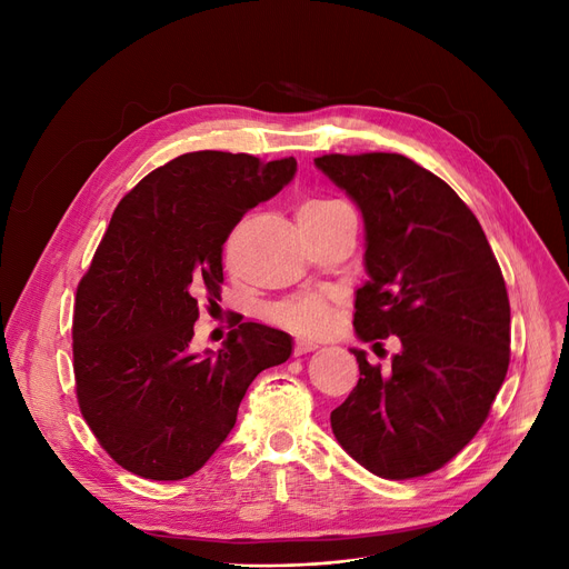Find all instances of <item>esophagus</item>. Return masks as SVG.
Listing matches in <instances>:
<instances>
[{
  "label": "esophagus",
  "instance_id": "1",
  "mask_svg": "<svg viewBox=\"0 0 569 569\" xmlns=\"http://www.w3.org/2000/svg\"><path fill=\"white\" fill-rule=\"evenodd\" d=\"M316 348H318V343L311 341V339H297L295 341V355H307V352H311Z\"/></svg>",
  "mask_w": 569,
  "mask_h": 569
}]
</instances>
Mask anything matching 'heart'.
Listing matches in <instances>:
<instances>
[{
  "label": "heart",
  "mask_w": 569,
  "mask_h": 569,
  "mask_svg": "<svg viewBox=\"0 0 569 569\" xmlns=\"http://www.w3.org/2000/svg\"><path fill=\"white\" fill-rule=\"evenodd\" d=\"M339 204L337 200H309L302 209V214H316V212H325ZM272 320H277L283 327H290L295 332H305V335H318L322 330H327L330 325V302H327L325 295H302L295 297V300H288L283 305H277L272 309Z\"/></svg>",
  "instance_id": "1"
}]
</instances>
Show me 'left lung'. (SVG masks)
I'll return each mask as SVG.
<instances>
[{
    "label": "left lung",
    "mask_w": 569,
    "mask_h": 569,
    "mask_svg": "<svg viewBox=\"0 0 569 569\" xmlns=\"http://www.w3.org/2000/svg\"><path fill=\"white\" fill-rule=\"evenodd\" d=\"M365 221L360 341L399 337L392 371L350 348L360 380L332 410L343 450L385 480L438 470L480 431L510 367V300L487 234L450 184L401 154L313 159Z\"/></svg>",
    "instance_id": "left-lung-1"
}]
</instances>
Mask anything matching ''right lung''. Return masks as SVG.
Masks as SVG:
<instances>
[{"label":"right lung","mask_w":569,"mask_h":569,"mask_svg":"<svg viewBox=\"0 0 569 569\" xmlns=\"http://www.w3.org/2000/svg\"><path fill=\"white\" fill-rule=\"evenodd\" d=\"M295 172L292 157L204 149L149 172L114 209L78 286L73 369L89 429L144 480L200 470L253 378L292 352L290 335L260 322L239 325L217 352L189 346L198 302L219 297L230 230Z\"/></svg>","instance_id":"add662e5"}]
</instances>
